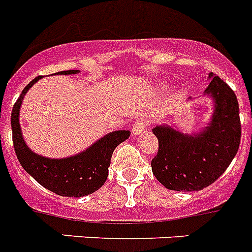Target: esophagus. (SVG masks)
<instances>
[{
  "instance_id": "34e87169",
  "label": "esophagus",
  "mask_w": 252,
  "mask_h": 252,
  "mask_svg": "<svg viewBox=\"0 0 252 252\" xmlns=\"http://www.w3.org/2000/svg\"><path fill=\"white\" fill-rule=\"evenodd\" d=\"M147 125H148V121L145 120V118H139V120H136L135 124L132 125V134L134 135L141 134V132L145 130V127H147Z\"/></svg>"
}]
</instances>
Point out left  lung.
I'll return each instance as SVG.
<instances>
[{"label": "left lung", "mask_w": 252, "mask_h": 252, "mask_svg": "<svg viewBox=\"0 0 252 252\" xmlns=\"http://www.w3.org/2000/svg\"><path fill=\"white\" fill-rule=\"evenodd\" d=\"M213 76L205 93L216 102L212 122L195 136L171 126H157L158 153L152 159L153 175L163 186L176 191H199L216 182L237 154L241 141L237 96L227 83Z\"/></svg>", "instance_id": "obj_1"}]
</instances>
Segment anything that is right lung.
Wrapping results in <instances>:
<instances>
[{"label":"right lung","mask_w":252,"mask_h":252,"mask_svg":"<svg viewBox=\"0 0 252 252\" xmlns=\"http://www.w3.org/2000/svg\"><path fill=\"white\" fill-rule=\"evenodd\" d=\"M77 70L60 71L59 74H76ZM35 77L24 88L18 100L15 102L11 112L12 143L21 167L40 184L43 188L52 192L67 197H81L93 193L104 185L108 177V167L113 150L126 139L128 131H115L105 135L100 140L93 144L89 149L75 157L64 159H49L33 153L21 136L19 124V111L29 88L39 80Z\"/></svg>","instance_id":"add662e5"}]
</instances>
